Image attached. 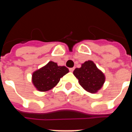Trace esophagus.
<instances>
[{
  "label": "esophagus",
  "mask_w": 132,
  "mask_h": 132,
  "mask_svg": "<svg viewBox=\"0 0 132 132\" xmlns=\"http://www.w3.org/2000/svg\"><path fill=\"white\" fill-rule=\"evenodd\" d=\"M74 69L75 68H70V69H69V71H70L71 72H73V71H74Z\"/></svg>",
  "instance_id": "obj_1"
}]
</instances>
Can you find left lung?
Instances as JSON below:
<instances>
[{
  "instance_id": "left-lung-1",
  "label": "left lung",
  "mask_w": 132,
  "mask_h": 132,
  "mask_svg": "<svg viewBox=\"0 0 132 132\" xmlns=\"http://www.w3.org/2000/svg\"><path fill=\"white\" fill-rule=\"evenodd\" d=\"M73 75L78 78L81 87L93 94L102 88L105 81V74L90 60L85 61L80 68L75 69Z\"/></svg>"
}]
</instances>
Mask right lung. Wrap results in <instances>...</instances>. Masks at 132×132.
Masks as SVG:
<instances>
[{
    "label": "right lung",
    "mask_w": 132,
    "mask_h": 132,
    "mask_svg": "<svg viewBox=\"0 0 132 132\" xmlns=\"http://www.w3.org/2000/svg\"><path fill=\"white\" fill-rule=\"evenodd\" d=\"M66 66H58L54 61H49L45 66L35 71L32 75V81L36 89L46 92L54 88L62 78L69 73Z\"/></svg>",
    "instance_id": "add662e5"
}]
</instances>
